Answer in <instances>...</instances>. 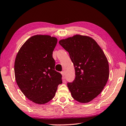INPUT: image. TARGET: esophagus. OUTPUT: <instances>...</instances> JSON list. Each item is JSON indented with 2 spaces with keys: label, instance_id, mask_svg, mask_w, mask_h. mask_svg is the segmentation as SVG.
<instances>
[{
  "label": "esophagus",
  "instance_id": "obj_1",
  "mask_svg": "<svg viewBox=\"0 0 126 126\" xmlns=\"http://www.w3.org/2000/svg\"><path fill=\"white\" fill-rule=\"evenodd\" d=\"M61 73L62 74V75H63V80H65V72H64L63 71H62L61 72Z\"/></svg>",
  "mask_w": 126,
  "mask_h": 126
}]
</instances>
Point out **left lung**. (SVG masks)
<instances>
[{
    "instance_id": "1",
    "label": "left lung",
    "mask_w": 126,
    "mask_h": 126,
    "mask_svg": "<svg viewBox=\"0 0 126 126\" xmlns=\"http://www.w3.org/2000/svg\"><path fill=\"white\" fill-rule=\"evenodd\" d=\"M68 52L75 70V78L68 82L73 98L88 103L103 89L109 76V64L104 52L93 38L76 35L59 41Z\"/></svg>"
}]
</instances>
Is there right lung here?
Instances as JSON below:
<instances>
[{
	"mask_svg": "<svg viewBox=\"0 0 126 126\" xmlns=\"http://www.w3.org/2000/svg\"><path fill=\"white\" fill-rule=\"evenodd\" d=\"M57 41L48 35H35L24 43L17 54L14 66L17 84L25 97L35 103L50 101L63 83L53 58Z\"/></svg>",
	"mask_w": 126,
	"mask_h": 126,
	"instance_id": "obj_1",
	"label": "right lung"
}]
</instances>
